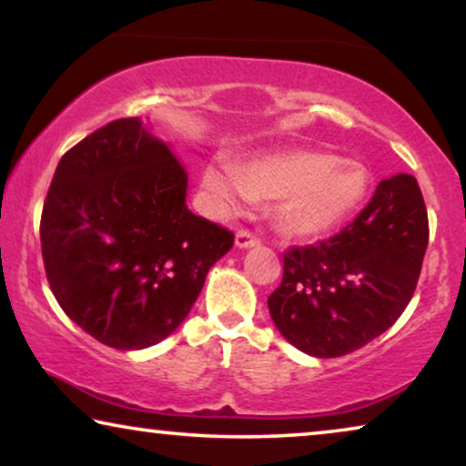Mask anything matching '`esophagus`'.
<instances>
[{
  "label": "esophagus",
  "instance_id": "esophagus-1",
  "mask_svg": "<svg viewBox=\"0 0 466 466\" xmlns=\"http://www.w3.org/2000/svg\"><path fill=\"white\" fill-rule=\"evenodd\" d=\"M235 244H238V248H252V246H258L260 241L252 231H248V228H239L238 235H235Z\"/></svg>",
  "mask_w": 466,
  "mask_h": 466
}]
</instances>
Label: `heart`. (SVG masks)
<instances>
[{"label":"heart","mask_w":466,"mask_h":466,"mask_svg":"<svg viewBox=\"0 0 466 466\" xmlns=\"http://www.w3.org/2000/svg\"><path fill=\"white\" fill-rule=\"evenodd\" d=\"M203 188L220 214H238L254 199H278L276 220L292 238H320L341 227L365 199L369 171L329 152L295 150L254 158L244 167L214 161Z\"/></svg>","instance_id":"heart-1"}]
</instances>
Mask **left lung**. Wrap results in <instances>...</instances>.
<instances>
[{
  "label": "left lung",
  "mask_w": 466,
  "mask_h": 466,
  "mask_svg": "<svg viewBox=\"0 0 466 466\" xmlns=\"http://www.w3.org/2000/svg\"><path fill=\"white\" fill-rule=\"evenodd\" d=\"M426 246L429 214L416 177L381 180L339 233L284 254L282 284L267 299L273 322L305 354L335 359L354 352L403 314Z\"/></svg>",
  "instance_id": "1"
}]
</instances>
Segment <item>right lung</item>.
Masks as SVG:
<instances>
[{"label":"right lung","instance_id":"obj_1","mask_svg":"<svg viewBox=\"0 0 466 466\" xmlns=\"http://www.w3.org/2000/svg\"><path fill=\"white\" fill-rule=\"evenodd\" d=\"M187 171L139 123L118 118L61 157L40 220L50 290L116 350L163 341L188 316L235 235L187 208Z\"/></svg>","mask_w":466,"mask_h":466}]
</instances>
